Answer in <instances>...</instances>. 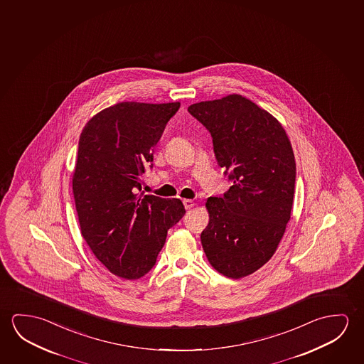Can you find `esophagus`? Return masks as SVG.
<instances>
[{"label":"esophagus","mask_w":364,"mask_h":364,"mask_svg":"<svg viewBox=\"0 0 364 364\" xmlns=\"http://www.w3.org/2000/svg\"><path fill=\"white\" fill-rule=\"evenodd\" d=\"M182 202L185 205L186 210H190L191 208L195 206V202L192 201V200H183Z\"/></svg>","instance_id":"esophagus-1"}]
</instances>
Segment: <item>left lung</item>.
Wrapping results in <instances>:
<instances>
[{
    "instance_id": "8db88e82",
    "label": "left lung",
    "mask_w": 364,
    "mask_h": 364,
    "mask_svg": "<svg viewBox=\"0 0 364 364\" xmlns=\"http://www.w3.org/2000/svg\"><path fill=\"white\" fill-rule=\"evenodd\" d=\"M188 112L211 134L216 161L232 183L208 198L202 247L216 271L245 277L271 259L291 218L294 150L282 125L240 95L191 105Z\"/></svg>"
}]
</instances>
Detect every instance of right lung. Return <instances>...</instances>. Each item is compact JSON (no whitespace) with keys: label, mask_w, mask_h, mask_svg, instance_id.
I'll list each match as a JSON object with an SVG mask.
<instances>
[{"label":"right lung","mask_w":364,"mask_h":364,"mask_svg":"<svg viewBox=\"0 0 364 364\" xmlns=\"http://www.w3.org/2000/svg\"><path fill=\"white\" fill-rule=\"evenodd\" d=\"M179 102H120L93 116L82 130L73 173L81 232L117 277L139 279L156 266L167 231L183 218L178 198L141 192L153 149Z\"/></svg>","instance_id":"add662e5"}]
</instances>
